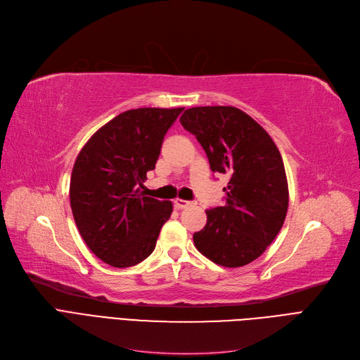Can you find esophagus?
Instances as JSON below:
<instances>
[{
    "instance_id": "34e87169",
    "label": "esophagus",
    "mask_w": 360,
    "mask_h": 360,
    "mask_svg": "<svg viewBox=\"0 0 360 360\" xmlns=\"http://www.w3.org/2000/svg\"><path fill=\"white\" fill-rule=\"evenodd\" d=\"M193 202H191V201H186V200H180V198H176L174 200V205L177 207V208H188L189 205H192Z\"/></svg>"
}]
</instances>
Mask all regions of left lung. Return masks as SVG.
Instances as JSON below:
<instances>
[{"label": "left lung", "mask_w": 360, "mask_h": 360, "mask_svg": "<svg viewBox=\"0 0 360 360\" xmlns=\"http://www.w3.org/2000/svg\"><path fill=\"white\" fill-rule=\"evenodd\" d=\"M207 153L213 172L228 174L225 205L208 208L193 243L212 262L238 268L274 241L286 219L289 189L281 155L269 134L231 105L193 107L180 117Z\"/></svg>", "instance_id": "left-lung-1"}]
</instances>
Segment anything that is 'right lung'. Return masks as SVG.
I'll list each match as a JSON object with an SVG mask.
<instances>
[{
    "instance_id": "right-lung-1",
    "label": "right lung",
    "mask_w": 360,
    "mask_h": 360,
    "mask_svg": "<svg viewBox=\"0 0 360 360\" xmlns=\"http://www.w3.org/2000/svg\"><path fill=\"white\" fill-rule=\"evenodd\" d=\"M183 108L123 111L98 129L72 167L70 204L84 243L115 268L140 264L155 250L171 201L143 195L165 134Z\"/></svg>"
}]
</instances>
